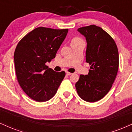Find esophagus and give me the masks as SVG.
I'll use <instances>...</instances> for the list:
<instances>
[{
	"instance_id": "esophagus-1",
	"label": "esophagus",
	"mask_w": 132,
	"mask_h": 132,
	"mask_svg": "<svg viewBox=\"0 0 132 132\" xmlns=\"http://www.w3.org/2000/svg\"><path fill=\"white\" fill-rule=\"evenodd\" d=\"M71 74H72V73H71V72H66V75L67 76H70V75H71Z\"/></svg>"
}]
</instances>
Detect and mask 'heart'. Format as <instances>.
<instances>
[{"instance_id": "1", "label": "heart", "mask_w": 132, "mask_h": 132, "mask_svg": "<svg viewBox=\"0 0 132 132\" xmlns=\"http://www.w3.org/2000/svg\"><path fill=\"white\" fill-rule=\"evenodd\" d=\"M81 40L80 38H75L72 39V42H79V41H81ZM71 42V43H72Z\"/></svg>"}]
</instances>
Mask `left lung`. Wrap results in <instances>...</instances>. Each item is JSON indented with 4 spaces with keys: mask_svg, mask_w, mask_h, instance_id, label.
<instances>
[{
    "mask_svg": "<svg viewBox=\"0 0 132 132\" xmlns=\"http://www.w3.org/2000/svg\"><path fill=\"white\" fill-rule=\"evenodd\" d=\"M86 38V60L90 65L88 75H81L75 86L80 97L89 102L102 99L111 89L118 72L119 51L113 39L101 27H81Z\"/></svg>",
    "mask_w": 132,
    "mask_h": 132,
    "instance_id": "1",
    "label": "left lung"
}]
</instances>
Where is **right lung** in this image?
Masks as SVG:
<instances>
[{
  "mask_svg": "<svg viewBox=\"0 0 132 132\" xmlns=\"http://www.w3.org/2000/svg\"><path fill=\"white\" fill-rule=\"evenodd\" d=\"M68 29L38 27L19 42L14 53L16 78L26 94L38 102L49 101L56 93L65 76L45 63L56 56Z\"/></svg>",
  "mask_w": 132,
  "mask_h": 132,
  "instance_id": "obj_1",
  "label": "right lung"
}]
</instances>
